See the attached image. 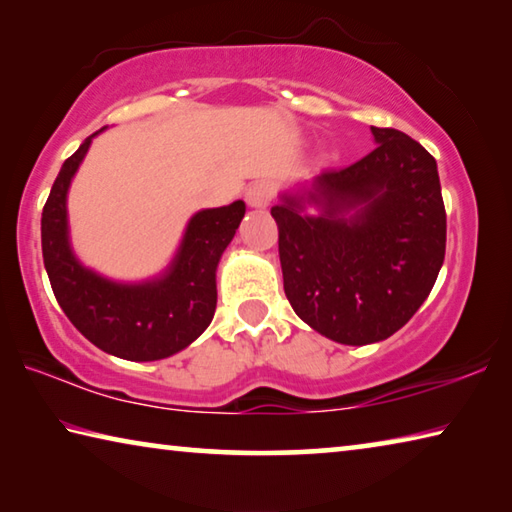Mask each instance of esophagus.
<instances>
[{"label":"esophagus","instance_id":"obj_1","mask_svg":"<svg viewBox=\"0 0 512 512\" xmlns=\"http://www.w3.org/2000/svg\"><path fill=\"white\" fill-rule=\"evenodd\" d=\"M275 196V187L266 180H259V183H253L246 189V203L250 207H266L273 201Z\"/></svg>","mask_w":512,"mask_h":512}]
</instances>
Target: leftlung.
<instances>
[{"instance_id":"1","label":"left lung","mask_w":512,"mask_h":512,"mask_svg":"<svg viewBox=\"0 0 512 512\" xmlns=\"http://www.w3.org/2000/svg\"><path fill=\"white\" fill-rule=\"evenodd\" d=\"M370 131L377 146L366 158L271 207L293 311L343 345L384 341L409 323L445 259L436 160L402 131ZM305 202L321 214L302 215Z\"/></svg>"}]
</instances>
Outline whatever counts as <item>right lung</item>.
I'll list each match as a JSON object with an SVG mask.
<instances>
[{
	"mask_svg": "<svg viewBox=\"0 0 512 512\" xmlns=\"http://www.w3.org/2000/svg\"><path fill=\"white\" fill-rule=\"evenodd\" d=\"M94 135L63 162L42 207V259L51 289L72 325L103 352L128 361L171 357L212 323L216 266L244 219L246 203L196 212L169 271L155 280H106L74 257L67 232V189Z\"/></svg>",
	"mask_w": 512,
	"mask_h": 512,
	"instance_id": "add662e5",
	"label": "right lung"
}]
</instances>
